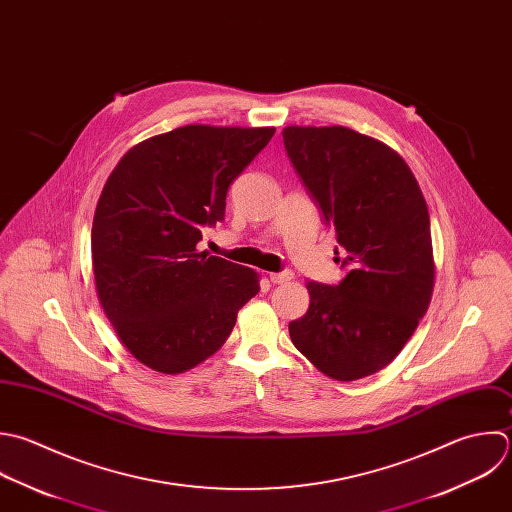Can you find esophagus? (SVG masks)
<instances>
[{
  "instance_id": "34e87169",
  "label": "esophagus",
  "mask_w": 512,
  "mask_h": 512,
  "mask_svg": "<svg viewBox=\"0 0 512 512\" xmlns=\"http://www.w3.org/2000/svg\"><path fill=\"white\" fill-rule=\"evenodd\" d=\"M269 279H271V283H275V285H283V283H289V281L293 279V273H291V271L271 273V275H269Z\"/></svg>"
}]
</instances>
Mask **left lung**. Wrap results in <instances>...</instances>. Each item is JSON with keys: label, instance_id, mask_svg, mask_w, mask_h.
<instances>
[{"label": "left lung", "instance_id": "1", "mask_svg": "<svg viewBox=\"0 0 512 512\" xmlns=\"http://www.w3.org/2000/svg\"><path fill=\"white\" fill-rule=\"evenodd\" d=\"M283 143L347 269L339 285L307 283L311 303L289 323L291 341L335 381L369 377L401 353L433 297L427 201L405 159L369 135L289 125Z\"/></svg>", "mask_w": 512, "mask_h": 512}]
</instances>
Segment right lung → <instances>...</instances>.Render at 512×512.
Masks as SVG:
<instances>
[{
    "label": "right lung",
    "instance_id": "right-lung-1",
    "mask_svg": "<svg viewBox=\"0 0 512 512\" xmlns=\"http://www.w3.org/2000/svg\"><path fill=\"white\" fill-rule=\"evenodd\" d=\"M275 127L185 125L133 145L105 181L91 227L97 299L145 367L177 375L231 335L259 273L199 251L229 185Z\"/></svg>",
    "mask_w": 512,
    "mask_h": 512
}]
</instances>
